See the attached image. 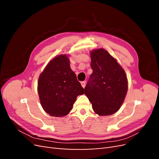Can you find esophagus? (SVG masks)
Returning <instances> with one entry per match:
<instances>
[{"label": "esophagus", "mask_w": 159, "mask_h": 159, "mask_svg": "<svg viewBox=\"0 0 159 159\" xmlns=\"http://www.w3.org/2000/svg\"><path fill=\"white\" fill-rule=\"evenodd\" d=\"M81 85L82 87L84 88L85 87V81H81Z\"/></svg>", "instance_id": "1"}]
</instances>
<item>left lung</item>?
<instances>
[{"instance_id":"8db88e82","label":"left lung","mask_w":159,"mask_h":159,"mask_svg":"<svg viewBox=\"0 0 159 159\" xmlns=\"http://www.w3.org/2000/svg\"><path fill=\"white\" fill-rule=\"evenodd\" d=\"M93 73L86 85L85 94L99 115L117 112L127 91L125 72L117 60L103 48L91 52Z\"/></svg>"}]
</instances>
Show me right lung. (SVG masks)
I'll list each match as a JSON object with an SVG mask.
<instances>
[{"mask_svg": "<svg viewBox=\"0 0 159 159\" xmlns=\"http://www.w3.org/2000/svg\"><path fill=\"white\" fill-rule=\"evenodd\" d=\"M40 103L51 116H65L72 109L76 98L84 93L66 55L51 60L40 74L38 82Z\"/></svg>", "mask_w": 159, "mask_h": 159, "instance_id": "add662e5", "label": "right lung"}]
</instances>
